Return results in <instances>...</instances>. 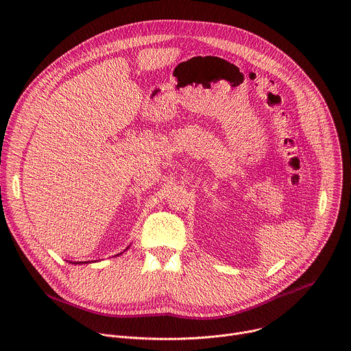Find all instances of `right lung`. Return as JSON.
I'll return each mask as SVG.
<instances>
[{"label":"right lung","mask_w":351,"mask_h":351,"mask_svg":"<svg viewBox=\"0 0 351 351\" xmlns=\"http://www.w3.org/2000/svg\"><path fill=\"white\" fill-rule=\"evenodd\" d=\"M129 247H130V245H128V247H126V248H125V250H123V253H125V252H126V250H128V248H129ZM123 253H119V254H115V256H114V257H119V256H121V254H123ZM95 261H97V260H95ZM95 261H84V263H82V261H80V263H73V261H68V263H69V264H88V263H95Z\"/></svg>","instance_id":"add662e5"}]
</instances>
